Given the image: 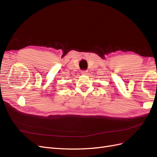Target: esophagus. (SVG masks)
Here are the masks:
<instances>
[{"mask_svg":"<svg viewBox=\"0 0 157 157\" xmlns=\"http://www.w3.org/2000/svg\"><path fill=\"white\" fill-rule=\"evenodd\" d=\"M81 74L83 75H87L88 74V71H81Z\"/></svg>","mask_w":157,"mask_h":157,"instance_id":"esophagus-1","label":"esophagus"}]
</instances>
